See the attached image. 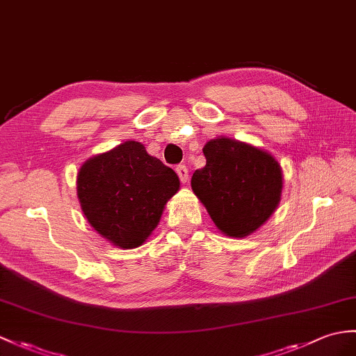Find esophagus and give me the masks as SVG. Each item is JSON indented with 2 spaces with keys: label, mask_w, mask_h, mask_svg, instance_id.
<instances>
[{
  "label": "esophagus",
  "mask_w": 356,
  "mask_h": 356,
  "mask_svg": "<svg viewBox=\"0 0 356 356\" xmlns=\"http://www.w3.org/2000/svg\"><path fill=\"white\" fill-rule=\"evenodd\" d=\"M176 172H177L179 179L181 180V184H186L188 176H189V171H188V168L185 167V165H179V167L176 168Z\"/></svg>",
  "instance_id": "obj_1"
}]
</instances>
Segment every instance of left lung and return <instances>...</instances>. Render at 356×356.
<instances>
[{
  "mask_svg": "<svg viewBox=\"0 0 356 356\" xmlns=\"http://www.w3.org/2000/svg\"><path fill=\"white\" fill-rule=\"evenodd\" d=\"M206 165L195 170L191 188L213 225L230 238L256 232L277 209L284 175L268 152L218 136L203 147Z\"/></svg>",
  "mask_w": 356,
  "mask_h": 356,
  "instance_id": "1",
  "label": "left lung"
}]
</instances>
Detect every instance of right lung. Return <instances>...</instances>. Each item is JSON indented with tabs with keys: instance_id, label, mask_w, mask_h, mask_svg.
<instances>
[{
	"instance_id": "obj_1",
	"label": "right lung",
	"mask_w": 356,
	"mask_h": 356,
	"mask_svg": "<svg viewBox=\"0 0 356 356\" xmlns=\"http://www.w3.org/2000/svg\"><path fill=\"white\" fill-rule=\"evenodd\" d=\"M179 188L176 172L136 140L92 156L77 175V197L88 222L124 250L147 241Z\"/></svg>"
}]
</instances>
